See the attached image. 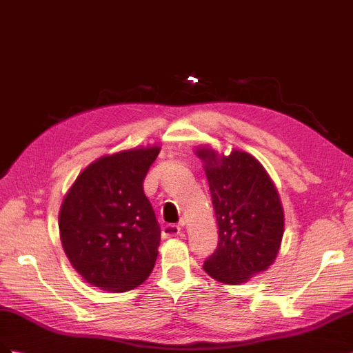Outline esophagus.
Segmentation results:
<instances>
[{
  "label": "esophagus",
  "mask_w": 353,
  "mask_h": 353,
  "mask_svg": "<svg viewBox=\"0 0 353 353\" xmlns=\"http://www.w3.org/2000/svg\"><path fill=\"white\" fill-rule=\"evenodd\" d=\"M179 232H181V226L179 225H166L165 228H163V236L165 238L175 236L179 234Z\"/></svg>",
  "instance_id": "obj_1"
}]
</instances>
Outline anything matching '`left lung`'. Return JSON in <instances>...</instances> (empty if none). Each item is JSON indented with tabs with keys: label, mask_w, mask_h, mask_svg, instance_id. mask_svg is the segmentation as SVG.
Here are the masks:
<instances>
[{
	"label": "left lung",
	"mask_w": 353,
	"mask_h": 353,
	"mask_svg": "<svg viewBox=\"0 0 353 353\" xmlns=\"http://www.w3.org/2000/svg\"><path fill=\"white\" fill-rule=\"evenodd\" d=\"M214 212L219 244L203 263L217 281L239 285L254 277L276 259L285 232V216L276 185L265 168L248 152L234 150L220 156L199 147Z\"/></svg>",
	"instance_id": "1"
}]
</instances>
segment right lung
<instances>
[{
  "label": "right lung",
  "instance_id": "right-lung-1",
  "mask_svg": "<svg viewBox=\"0 0 353 353\" xmlns=\"http://www.w3.org/2000/svg\"><path fill=\"white\" fill-rule=\"evenodd\" d=\"M159 147L127 150L96 160L81 172L59 210V236L90 285L125 292L147 280L157 259L160 225L143 179Z\"/></svg>",
  "mask_w": 353,
  "mask_h": 353
}]
</instances>
